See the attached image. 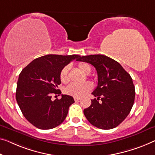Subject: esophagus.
I'll list each match as a JSON object with an SVG mask.
<instances>
[{
	"label": "esophagus",
	"instance_id": "34e87169",
	"mask_svg": "<svg viewBox=\"0 0 155 155\" xmlns=\"http://www.w3.org/2000/svg\"><path fill=\"white\" fill-rule=\"evenodd\" d=\"M74 101H78V100H80V97H74Z\"/></svg>",
	"mask_w": 155,
	"mask_h": 155
}]
</instances>
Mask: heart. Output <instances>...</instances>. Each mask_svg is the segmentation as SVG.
Instances as JSON below:
<instances>
[{"label": "heart", "instance_id": "obj_1", "mask_svg": "<svg viewBox=\"0 0 155 155\" xmlns=\"http://www.w3.org/2000/svg\"><path fill=\"white\" fill-rule=\"evenodd\" d=\"M78 68L83 72L86 74H88L91 72V67L89 64L86 63H80L78 64ZM70 70V66L66 65L62 69L60 73V79L62 83L65 84L68 81V71ZM92 85L91 83L85 82L84 84H71L65 88V92L68 94L74 97L84 96L87 92H89L92 90Z\"/></svg>", "mask_w": 155, "mask_h": 155}]
</instances>
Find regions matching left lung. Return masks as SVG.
<instances>
[{"label":"left lung","instance_id":"obj_1","mask_svg":"<svg viewBox=\"0 0 155 155\" xmlns=\"http://www.w3.org/2000/svg\"><path fill=\"white\" fill-rule=\"evenodd\" d=\"M77 61L93 65L98 76L97 86L92 92L97 99L92 100L91 105L84 110L85 117L97 128L116 127L129 115L134 102L135 87L131 76L119 63L104 55H85Z\"/></svg>","mask_w":155,"mask_h":155}]
</instances>
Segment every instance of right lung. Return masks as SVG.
<instances>
[{"label":"right lung","mask_w":155,"mask_h":155,"mask_svg":"<svg viewBox=\"0 0 155 155\" xmlns=\"http://www.w3.org/2000/svg\"><path fill=\"white\" fill-rule=\"evenodd\" d=\"M78 55L49 54L33 60L20 73L16 100L24 116L40 129L58 126L66 118L69 107L74 102L71 96L62 94L60 100H51L52 94H61L60 73Z\"/></svg>","instance_id":"add662e5"}]
</instances>
